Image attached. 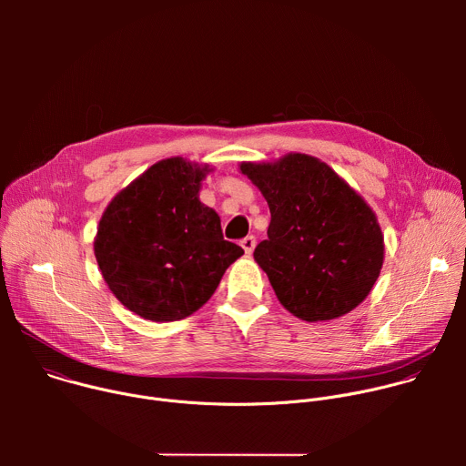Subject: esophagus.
<instances>
[{
  "instance_id": "34e87169",
  "label": "esophagus",
  "mask_w": 466,
  "mask_h": 466,
  "mask_svg": "<svg viewBox=\"0 0 466 466\" xmlns=\"http://www.w3.org/2000/svg\"><path fill=\"white\" fill-rule=\"evenodd\" d=\"M241 247H243V250H245L247 254H252V250H254V247H256V238H254V236L243 238V239H241Z\"/></svg>"
}]
</instances>
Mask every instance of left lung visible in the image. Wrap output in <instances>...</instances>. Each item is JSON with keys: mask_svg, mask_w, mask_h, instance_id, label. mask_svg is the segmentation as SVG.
Masks as SVG:
<instances>
[{"mask_svg": "<svg viewBox=\"0 0 466 466\" xmlns=\"http://www.w3.org/2000/svg\"><path fill=\"white\" fill-rule=\"evenodd\" d=\"M271 210L254 259L282 306L317 322L341 317L370 293L383 236L363 198L324 162L293 153L275 164H241Z\"/></svg>", "mask_w": 466, "mask_h": 466, "instance_id": "left-lung-1", "label": "left lung"}]
</instances>
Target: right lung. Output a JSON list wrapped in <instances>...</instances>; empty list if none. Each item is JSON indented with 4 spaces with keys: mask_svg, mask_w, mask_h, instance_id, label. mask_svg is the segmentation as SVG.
<instances>
[{
    "mask_svg": "<svg viewBox=\"0 0 466 466\" xmlns=\"http://www.w3.org/2000/svg\"><path fill=\"white\" fill-rule=\"evenodd\" d=\"M207 171L178 157L162 160L119 191L99 221L94 250L101 275L144 319L191 315L243 254L223 238L219 216L198 201Z\"/></svg>",
    "mask_w": 466,
    "mask_h": 466,
    "instance_id": "add662e5",
    "label": "right lung"
}]
</instances>
